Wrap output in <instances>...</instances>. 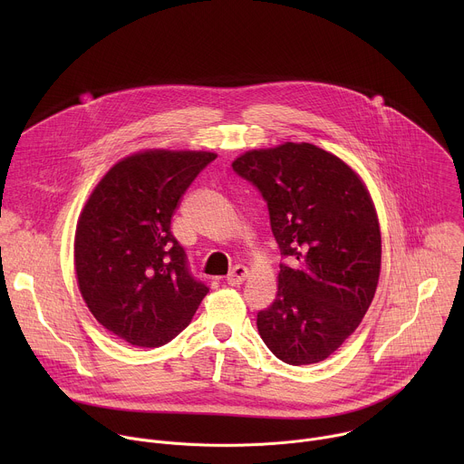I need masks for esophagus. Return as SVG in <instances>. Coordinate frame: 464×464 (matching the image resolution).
<instances>
[{
    "instance_id": "34e87169",
    "label": "esophagus",
    "mask_w": 464,
    "mask_h": 464,
    "mask_svg": "<svg viewBox=\"0 0 464 464\" xmlns=\"http://www.w3.org/2000/svg\"><path fill=\"white\" fill-rule=\"evenodd\" d=\"M247 276H249V272H247V268L246 266H235L231 272H229V276H227V285H231V286H238V285H242L246 279H247Z\"/></svg>"
}]
</instances>
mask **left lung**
<instances>
[{"mask_svg": "<svg viewBox=\"0 0 464 464\" xmlns=\"http://www.w3.org/2000/svg\"><path fill=\"white\" fill-rule=\"evenodd\" d=\"M231 165L262 192L281 255L294 258L256 314L258 334L285 363L323 362L358 328L378 286L372 198L351 165L312 143L247 150Z\"/></svg>", "mask_w": 464, "mask_h": 464, "instance_id": "left-lung-1", "label": "left lung"}]
</instances>
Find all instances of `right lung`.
Masks as SVG:
<instances>
[{
    "mask_svg": "<svg viewBox=\"0 0 464 464\" xmlns=\"http://www.w3.org/2000/svg\"><path fill=\"white\" fill-rule=\"evenodd\" d=\"M217 158L149 149L95 185L75 231V272L93 317L119 340L160 347L190 323L209 288L188 270L170 220L187 187Z\"/></svg>",
    "mask_w": 464,
    "mask_h": 464,
    "instance_id": "obj_1",
    "label": "right lung"
}]
</instances>
